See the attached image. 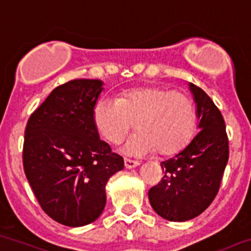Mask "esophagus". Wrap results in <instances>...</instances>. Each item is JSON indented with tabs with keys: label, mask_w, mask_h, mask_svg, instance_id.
<instances>
[{
	"label": "esophagus",
	"mask_w": 251,
	"mask_h": 251,
	"mask_svg": "<svg viewBox=\"0 0 251 251\" xmlns=\"http://www.w3.org/2000/svg\"><path fill=\"white\" fill-rule=\"evenodd\" d=\"M139 164H141V163L137 162V160L124 159V165H126V168H127V169H133V168H137Z\"/></svg>",
	"instance_id": "1"
}]
</instances>
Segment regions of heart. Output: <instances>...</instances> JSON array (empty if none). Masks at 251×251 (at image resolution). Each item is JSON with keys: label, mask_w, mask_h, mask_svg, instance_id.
Here are the masks:
<instances>
[{"label": "heart", "mask_w": 251, "mask_h": 251, "mask_svg": "<svg viewBox=\"0 0 251 251\" xmlns=\"http://www.w3.org/2000/svg\"><path fill=\"white\" fill-rule=\"evenodd\" d=\"M94 126L105 141L119 144L134 128L123 153L142 157L159 151L178 153L192 139L197 123L194 103L187 94L160 86H142L124 91L118 98H102L94 105Z\"/></svg>", "instance_id": "heart-1"}]
</instances>
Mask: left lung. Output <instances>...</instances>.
Here are the masks:
<instances>
[{
	"instance_id": "obj_1",
	"label": "left lung",
	"mask_w": 251,
	"mask_h": 251,
	"mask_svg": "<svg viewBox=\"0 0 251 251\" xmlns=\"http://www.w3.org/2000/svg\"><path fill=\"white\" fill-rule=\"evenodd\" d=\"M199 132L183 151L160 163L164 176L148 192L151 208L169 222H185L201 214L214 201L229 158L225 122L208 94L189 83Z\"/></svg>"
}]
</instances>
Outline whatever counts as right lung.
Segmentation results:
<instances>
[{
    "label": "right lung",
    "mask_w": 251,
    "mask_h": 251,
    "mask_svg": "<svg viewBox=\"0 0 251 251\" xmlns=\"http://www.w3.org/2000/svg\"><path fill=\"white\" fill-rule=\"evenodd\" d=\"M103 82L75 79L57 87L27 122L26 178L46 214L67 226L98 219L105 184L124 168L121 155L100 141L93 109Z\"/></svg>",
    "instance_id": "add662e5"
}]
</instances>
